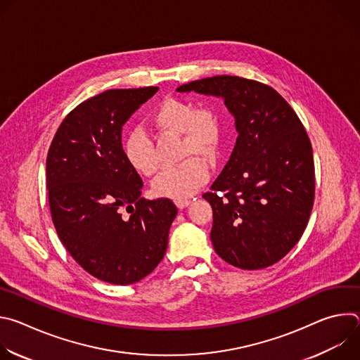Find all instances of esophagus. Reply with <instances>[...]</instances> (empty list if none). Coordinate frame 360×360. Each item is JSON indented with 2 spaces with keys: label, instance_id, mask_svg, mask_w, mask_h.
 <instances>
[{
  "label": "esophagus",
  "instance_id": "esophagus-1",
  "mask_svg": "<svg viewBox=\"0 0 360 360\" xmlns=\"http://www.w3.org/2000/svg\"><path fill=\"white\" fill-rule=\"evenodd\" d=\"M189 203H191V200H189V199H176V200H175V205H176V207H178L179 210L186 208Z\"/></svg>",
  "mask_w": 360,
  "mask_h": 360
}]
</instances>
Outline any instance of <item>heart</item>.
I'll return each mask as SVG.
<instances>
[{
  "label": "heart",
  "mask_w": 360,
  "mask_h": 360,
  "mask_svg": "<svg viewBox=\"0 0 360 360\" xmlns=\"http://www.w3.org/2000/svg\"><path fill=\"white\" fill-rule=\"evenodd\" d=\"M152 127L161 134L181 135V158L178 167L162 171L153 181V192L169 199L192 196L210 178L207 160H214L221 145V124L210 108H195L189 101L165 98L150 115ZM129 165L143 176L155 175L160 168L157 149L141 129L131 131L124 142Z\"/></svg>",
  "instance_id": "heart-1"
}]
</instances>
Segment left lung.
Wrapping results in <instances>:
<instances>
[{
	"label": "left lung",
	"instance_id": "1",
	"mask_svg": "<svg viewBox=\"0 0 360 360\" xmlns=\"http://www.w3.org/2000/svg\"><path fill=\"white\" fill-rule=\"evenodd\" d=\"M176 91L219 96L235 117L232 155L203 193L215 252L245 271L276 264L304 232L315 199L314 152L300 120L274 88L253 79L217 75Z\"/></svg>",
	"mask_w": 360,
	"mask_h": 360
}]
</instances>
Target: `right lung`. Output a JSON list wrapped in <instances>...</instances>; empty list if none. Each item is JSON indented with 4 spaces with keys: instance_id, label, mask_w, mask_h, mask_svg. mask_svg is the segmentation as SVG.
Wrapping results in <instances>:
<instances>
[{
    "instance_id": "right-lung-1",
    "label": "right lung",
    "mask_w": 360,
    "mask_h": 360,
    "mask_svg": "<svg viewBox=\"0 0 360 360\" xmlns=\"http://www.w3.org/2000/svg\"><path fill=\"white\" fill-rule=\"evenodd\" d=\"M157 91L110 89L81 102L46 155L49 210L63 245L89 275L114 285L139 282L158 266L178 214L168 198H141L142 179L121 142L124 124Z\"/></svg>"
}]
</instances>
